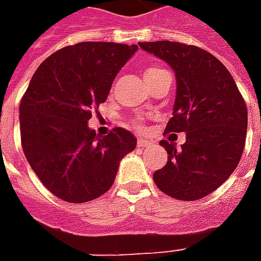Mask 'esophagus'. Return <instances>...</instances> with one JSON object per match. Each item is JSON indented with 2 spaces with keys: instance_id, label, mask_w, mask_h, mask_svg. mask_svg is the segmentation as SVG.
Returning a JSON list of instances; mask_svg holds the SVG:
<instances>
[{
  "instance_id": "obj_1",
  "label": "esophagus",
  "mask_w": 261,
  "mask_h": 261,
  "mask_svg": "<svg viewBox=\"0 0 261 261\" xmlns=\"http://www.w3.org/2000/svg\"><path fill=\"white\" fill-rule=\"evenodd\" d=\"M137 145L140 148H148L151 147V142L147 141V140H142V138H140L138 141H137Z\"/></svg>"
}]
</instances>
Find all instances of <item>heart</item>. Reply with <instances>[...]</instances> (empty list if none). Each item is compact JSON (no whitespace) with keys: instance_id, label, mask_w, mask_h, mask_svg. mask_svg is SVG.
I'll return each mask as SVG.
<instances>
[{"instance_id":"b5f03b06","label":"heart","mask_w":261,"mask_h":261,"mask_svg":"<svg viewBox=\"0 0 261 261\" xmlns=\"http://www.w3.org/2000/svg\"><path fill=\"white\" fill-rule=\"evenodd\" d=\"M164 71L165 69L159 68V67H155V65L147 67V68L144 69V80H145V82H147V81H151L152 78H155L156 75H159L161 72H164ZM131 124H133V127L137 128V130H142V128H144V124H142V121L140 119H134L131 121Z\"/></svg>"}]
</instances>
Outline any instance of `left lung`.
<instances>
[{
  "label": "left lung",
  "mask_w": 261,
  "mask_h": 261,
  "mask_svg": "<svg viewBox=\"0 0 261 261\" xmlns=\"http://www.w3.org/2000/svg\"><path fill=\"white\" fill-rule=\"evenodd\" d=\"M142 50L166 61L176 72L173 117L165 134L186 133L180 149L159 142L168 162L153 181L168 196L193 201L224 183L241 161L247 130V108L225 65L202 48L180 42H147Z\"/></svg>",
  "instance_id": "left-lung-1"
}]
</instances>
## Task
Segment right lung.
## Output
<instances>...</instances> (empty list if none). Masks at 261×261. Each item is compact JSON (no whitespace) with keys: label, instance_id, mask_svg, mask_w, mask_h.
<instances>
[{"label":"right lung","instance_id":"1","mask_svg":"<svg viewBox=\"0 0 261 261\" xmlns=\"http://www.w3.org/2000/svg\"><path fill=\"white\" fill-rule=\"evenodd\" d=\"M138 46L82 42L60 48L39 65L19 105L20 141L33 172L67 202L95 200L112 187L120 159L137 145L130 131L108 136L88 120L108 99L114 76Z\"/></svg>","mask_w":261,"mask_h":261}]
</instances>
